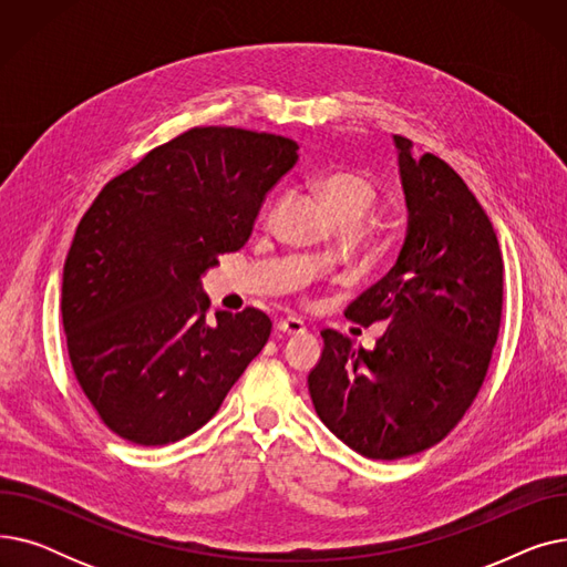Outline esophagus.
I'll return each instance as SVG.
<instances>
[{"instance_id":"obj_1","label":"esophagus","mask_w":567,"mask_h":567,"mask_svg":"<svg viewBox=\"0 0 567 567\" xmlns=\"http://www.w3.org/2000/svg\"><path fill=\"white\" fill-rule=\"evenodd\" d=\"M276 329L282 336H303L306 333V323L301 319H296V317H287V319L278 321Z\"/></svg>"}]
</instances>
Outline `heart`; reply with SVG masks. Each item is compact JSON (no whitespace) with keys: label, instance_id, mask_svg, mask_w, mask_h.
Listing matches in <instances>:
<instances>
[{"label":"heart","instance_id":"1","mask_svg":"<svg viewBox=\"0 0 567 567\" xmlns=\"http://www.w3.org/2000/svg\"><path fill=\"white\" fill-rule=\"evenodd\" d=\"M317 193L338 223L361 225L379 202V186L363 172L338 169L319 178Z\"/></svg>","mask_w":567,"mask_h":567}]
</instances>
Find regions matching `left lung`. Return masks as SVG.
<instances>
[{
  "label": "left lung",
  "instance_id": "1",
  "mask_svg": "<svg viewBox=\"0 0 567 567\" xmlns=\"http://www.w3.org/2000/svg\"><path fill=\"white\" fill-rule=\"evenodd\" d=\"M409 227L395 266L344 317L385 321L372 351L326 329L308 374L315 411L349 449L402 460L449 436L487 377L503 312L496 231L462 176L395 135Z\"/></svg>",
  "mask_w": 567,
  "mask_h": 567
}]
</instances>
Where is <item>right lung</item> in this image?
Segmentation results:
<instances>
[{"mask_svg": "<svg viewBox=\"0 0 567 567\" xmlns=\"http://www.w3.org/2000/svg\"><path fill=\"white\" fill-rule=\"evenodd\" d=\"M296 152L282 135L197 126L86 208L64 264L62 319L80 389L114 434L167 445L197 432L264 349L271 319L255 308L208 319L199 276L246 246Z\"/></svg>", "mask_w": 567, "mask_h": 567, "instance_id": "right-lung-1", "label": "right lung"}]
</instances>
